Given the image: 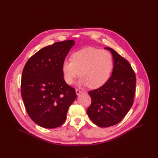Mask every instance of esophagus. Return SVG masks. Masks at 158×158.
Wrapping results in <instances>:
<instances>
[{
	"label": "esophagus",
	"mask_w": 158,
	"mask_h": 158,
	"mask_svg": "<svg viewBox=\"0 0 158 158\" xmlns=\"http://www.w3.org/2000/svg\"><path fill=\"white\" fill-rule=\"evenodd\" d=\"M76 92L77 95H79L81 94H83V92H82V91H81V90L78 89H76Z\"/></svg>",
	"instance_id": "1"
}]
</instances>
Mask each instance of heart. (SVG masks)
<instances>
[{
    "mask_svg": "<svg viewBox=\"0 0 158 158\" xmlns=\"http://www.w3.org/2000/svg\"><path fill=\"white\" fill-rule=\"evenodd\" d=\"M113 68V57L110 52L88 47L72 53L70 60H64L61 71L68 85H71L79 74V85L97 88L108 81Z\"/></svg>",
    "mask_w": 158,
    "mask_h": 158,
    "instance_id": "b5f03b06",
    "label": "heart"
}]
</instances>
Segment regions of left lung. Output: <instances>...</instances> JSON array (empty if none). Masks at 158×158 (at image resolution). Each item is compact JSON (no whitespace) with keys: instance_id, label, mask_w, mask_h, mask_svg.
Returning <instances> with one entry per match:
<instances>
[{"instance_id":"left-lung-1","label":"left lung","mask_w":158,"mask_h":158,"mask_svg":"<svg viewBox=\"0 0 158 158\" xmlns=\"http://www.w3.org/2000/svg\"><path fill=\"white\" fill-rule=\"evenodd\" d=\"M105 49L112 54L113 72L103 86L88 92L92 103L87 110L90 120L101 127L121 122L133 104L136 91L135 73L129 63L113 48Z\"/></svg>"}]
</instances>
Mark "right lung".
I'll return each mask as SVG.
<instances>
[{
	"instance_id": "add662e5",
	"label": "right lung",
	"mask_w": 158,
	"mask_h": 158,
	"mask_svg": "<svg viewBox=\"0 0 158 158\" xmlns=\"http://www.w3.org/2000/svg\"><path fill=\"white\" fill-rule=\"evenodd\" d=\"M74 44L73 40H65L47 46L32 56L23 68L21 94L24 106L32 120L42 127L61 126L77 97L61 71L63 62Z\"/></svg>"
}]
</instances>
